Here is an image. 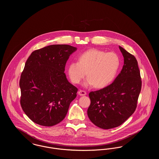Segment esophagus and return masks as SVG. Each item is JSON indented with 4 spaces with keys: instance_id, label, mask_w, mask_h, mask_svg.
<instances>
[{
    "instance_id": "1",
    "label": "esophagus",
    "mask_w": 159,
    "mask_h": 159,
    "mask_svg": "<svg viewBox=\"0 0 159 159\" xmlns=\"http://www.w3.org/2000/svg\"><path fill=\"white\" fill-rule=\"evenodd\" d=\"M78 94L80 96H84L86 95V92L85 91H82V90H80L78 92Z\"/></svg>"
}]
</instances>
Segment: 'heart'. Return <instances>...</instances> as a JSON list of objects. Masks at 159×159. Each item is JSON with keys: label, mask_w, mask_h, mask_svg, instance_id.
Wrapping results in <instances>:
<instances>
[{"label": "heart", "mask_w": 159, "mask_h": 159, "mask_svg": "<svg viewBox=\"0 0 159 159\" xmlns=\"http://www.w3.org/2000/svg\"><path fill=\"white\" fill-rule=\"evenodd\" d=\"M120 58L117 53L106 52L98 49H91L82 53L78 61H73L68 66L69 77L77 84L87 75L83 83L85 87L94 85L102 88L114 80L120 67Z\"/></svg>", "instance_id": "obj_1"}]
</instances>
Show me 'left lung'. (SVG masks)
<instances>
[{
	"label": "left lung",
	"instance_id": "left-lung-1",
	"mask_svg": "<svg viewBox=\"0 0 159 159\" xmlns=\"http://www.w3.org/2000/svg\"><path fill=\"white\" fill-rule=\"evenodd\" d=\"M124 65L113 82L91 92L88 116L95 125L104 129L121 125L134 113L141 89L140 71L135 57L119 46Z\"/></svg>",
	"mask_w": 159,
	"mask_h": 159
}]
</instances>
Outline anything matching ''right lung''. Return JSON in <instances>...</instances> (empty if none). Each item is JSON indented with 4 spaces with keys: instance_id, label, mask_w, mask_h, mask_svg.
I'll use <instances>...</instances> for the list:
<instances>
[{
    "instance_id": "obj_1",
    "label": "right lung",
    "mask_w": 159,
    "mask_h": 159,
    "mask_svg": "<svg viewBox=\"0 0 159 159\" xmlns=\"http://www.w3.org/2000/svg\"><path fill=\"white\" fill-rule=\"evenodd\" d=\"M76 50L68 45L48 46L33 51L26 61L20 80V103L35 123L52 126L65 118L78 90L68 82L65 66Z\"/></svg>"
}]
</instances>
